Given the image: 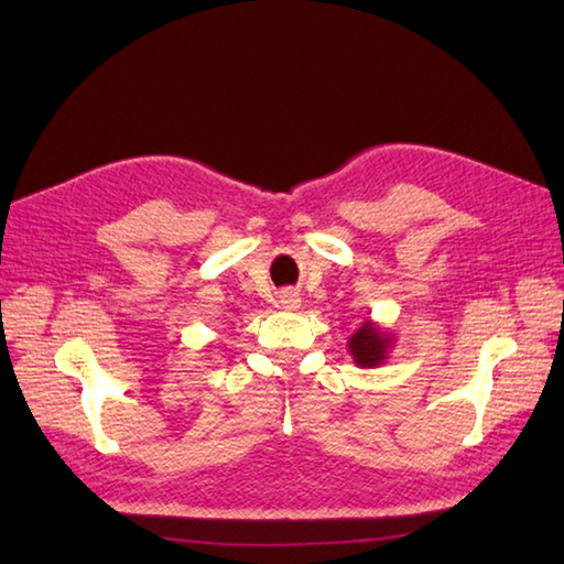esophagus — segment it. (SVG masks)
I'll use <instances>...</instances> for the list:
<instances>
[{"instance_id":"34e87169","label":"esophagus","mask_w":564,"mask_h":564,"mask_svg":"<svg viewBox=\"0 0 564 564\" xmlns=\"http://www.w3.org/2000/svg\"><path fill=\"white\" fill-rule=\"evenodd\" d=\"M279 305L283 310H297V307H301V297H297L295 291H283L279 295Z\"/></svg>"}]
</instances>
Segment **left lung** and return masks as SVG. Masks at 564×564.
Segmentation results:
<instances>
[{
  "instance_id": "obj_1",
  "label": "left lung",
  "mask_w": 564,
  "mask_h": 564,
  "mask_svg": "<svg viewBox=\"0 0 564 564\" xmlns=\"http://www.w3.org/2000/svg\"><path fill=\"white\" fill-rule=\"evenodd\" d=\"M346 346H349V354L358 368H378L390 358L394 337L378 322L368 319L351 334Z\"/></svg>"
}]
</instances>
